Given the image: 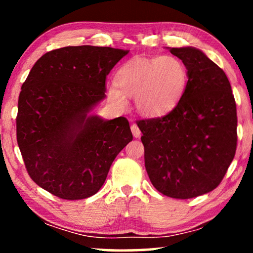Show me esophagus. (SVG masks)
I'll return each mask as SVG.
<instances>
[{
	"label": "esophagus",
	"mask_w": 253,
	"mask_h": 253,
	"mask_svg": "<svg viewBox=\"0 0 253 253\" xmlns=\"http://www.w3.org/2000/svg\"><path fill=\"white\" fill-rule=\"evenodd\" d=\"M131 131H132V134H133L134 138H139L140 137L141 132H140L139 127L137 126V124H132V126H131Z\"/></svg>",
	"instance_id": "34e87169"
}]
</instances>
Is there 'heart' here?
I'll return each mask as SVG.
<instances>
[{
    "instance_id": "b5f03b06",
    "label": "heart",
    "mask_w": 253,
    "mask_h": 253,
    "mask_svg": "<svg viewBox=\"0 0 253 253\" xmlns=\"http://www.w3.org/2000/svg\"><path fill=\"white\" fill-rule=\"evenodd\" d=\"M189 83L185 64L174 55L133 58L120 69L117 84L109 86V99L126 108L132 96L138 112L160 116L170 112L182 99Z\"/></svg>"
}]
</instances>
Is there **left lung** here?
Here are the masks:
<instances>
[{
  "instance_id": "obj_1",
  "label": "left lung",
  "mask_w": 253,
  "mask_h": 253,
  "mask_svg": "<svg viewBox=\"0 0 253 253\" xmlns=\"http://www.w3.org/2000/svg\"><path fill=\"white\" fill-rule=\"evenodd\" d=\"M169 51L185 64L189 83L179 102L161 117L137 121L145 168L162 195L189 199L220 184L236 153L237 112L222 69L192 47Z\"/></svg>"
}]
</instances>
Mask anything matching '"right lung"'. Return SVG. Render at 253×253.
Segmentation results:
<instances>
[{
    "label": "right lung",
    "mask_w": 253,
    "mask_h": 253,
    "mask_svg": "<svg viewBox=\"0 0 253 253\" xmlns=\"http://www.w3.org/2000/svg\"><path fill=\"white\" fill-rule=\"evenodd\" d=\"M127 50L69 46L42 55L23 83L16 133L38 185L61 199L95 195L117 154L132 140L129 121L87 116L105 98L106 78Z\"/></svg>",
    "instance_id": "obj_1"
}]
</instances>
